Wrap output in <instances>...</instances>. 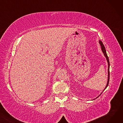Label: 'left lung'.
<instances>
[{
  "label": "left lung",
  "mask_w": 123,
  "mask_h": 123,
  "mask_svg": "<svg viewBox=\"0 0 123 123\" xmlns=\"http://www.w3.org/2000/svg\"><path fill=\"white\" fill-rule=\"evenodd\" d=\"M99 43H100V45H101V46L102 50V51H103V53H104L105 56L106 57V59H107V61H108V78L107 84V85H106V88H105V89H106V88L108 87V85H109V80H110V70H109V69H110V62H109V58H108V56H107V53H106V49H105V46H104V44H103L102 42L101 41H100V40L99 41ZM105 89H104V90H105ZM101 94H102V93H101ZM101 94H100V95H101ZM100 95H99V96H100ZM98 97H99V96L98 97H97L96 98H98Z\"/></svg>",
  "instance_id": "1"
}]
</instances>
